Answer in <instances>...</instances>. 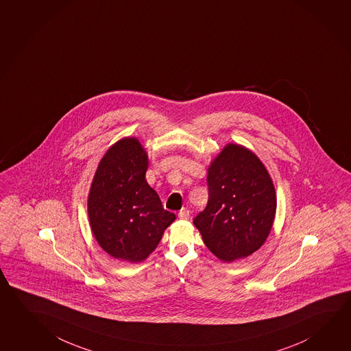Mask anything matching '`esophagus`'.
I'll return each mask as SVG.
<instances>
[{"instance_id": "obj_1", "label": "esophagus", "mask_w": 351, "mask_h": 351, "mask_svg": "<svg viewBox=\"0 0 351 351\" xmlns=\"http://www.w3.org/2000/svg\"><path fill=\"white\" fill-rule=\"evenodd\" d=\"M179 219H183V220H188L191 217V211L186 208H183L182 210L178 213Z\"/></svg>"}]
</instances>
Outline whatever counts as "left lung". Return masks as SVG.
<instances>
[{
  "mask_svg": "<svg viewBox=\"0 0 351 351\" xmlns=\"http://www.w3.org/2000/svg\"><path fill=\"white\" fill-rule=\"evenodd\" d=\"M209 199L193 223L206 247L223 261L254 254L266 241L276 214L272 179L261 160L228 145L208 172Z\"/></svg>",
  "mask_w": 351,
  "mask_h": 351,
  "instance_id": "left-lung-1",
  "label": "left lung"
}]
</instances>
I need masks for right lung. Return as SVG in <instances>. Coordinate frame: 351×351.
I'll return each mask as SVG.
<instances>
[{
  "instance_id": "obj_1",
  "label": "right lung",
  "mask_w": 351,
  "mask_h": 351,
  "mask_svg": "<svg viewBox=\"0 0 351 351\" xmlns=\"http://www.w3.org/2000/svg\"><path fill=\"white\" fill-rule=\"evenodd\" d=\"M147 167L138 140L123 138L104 156L91 184V230L102 249L119 260H145L176 220L147 183Z\"/></svg>"
}]
</instances>
